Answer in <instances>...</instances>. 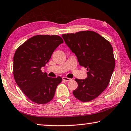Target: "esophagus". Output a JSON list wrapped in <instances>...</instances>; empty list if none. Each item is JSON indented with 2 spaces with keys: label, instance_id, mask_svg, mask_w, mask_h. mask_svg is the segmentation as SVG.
<instances>
[{
  "label": "esophagus",
  "instance_id": "obj_1",
  "mask_svg": "<svg viewBox=\"0 0 131 131\" xmlns=\"http://www.w3.org/2000/svg\"><path fill=\"white\" fill-rule=\"evenodd\" d=\"M62 79H63V81H66V82H68V81H70L71 80V79H70L69 78H67V77H63V78H62Z\"/></svg>",
  "mask_w": 131,
  "mask_h": 131
}]
</instances>
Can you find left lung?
Segmentation results:
<instances>
[{
    "label": "left lung",
    "mask_w": 131,
    "mask_h": 131,
    "mask_svg": "<svg viewBox=\"0 0 131 131\" xmlns=\"http://www.w3.org/2000/svg\"><path fill=\"white\" fill-rule=\"evenodd\" d=\"M62 37L77 56L79 64L87 68L85 80L75 79L78 88L75 97L88 102L98 97L110 82L115 67L113 47L107 40L92 31L64 34Z\"/></svg>",
    "instance_id": "8db88e82"
}]
</instances>
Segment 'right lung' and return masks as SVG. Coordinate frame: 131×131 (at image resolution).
<instances>
[{"mask_svg": "<svg viewBox=\"0 0 131 131\" xmlns=\"http://www.w3.org/2000/svg\"><path fill=\"white\" fill-rule=\"evenodd\" d=\"M63 40L58 35H38L17 49L13 58L14 80L24 95L37 104L53 99L60 77L50 78L40 70L49 61L53 51Z\"/></svg>", "mask_w": 131, "mask_h": 131, "instance_id": "right-lung-1", "label": "right lung"}]
</instances>
